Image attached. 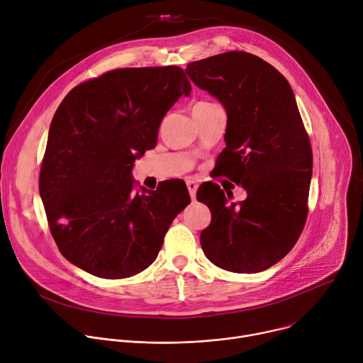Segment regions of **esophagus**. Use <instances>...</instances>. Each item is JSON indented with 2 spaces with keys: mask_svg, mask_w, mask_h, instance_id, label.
Here are the masks:
<instances>
[{
  "mask_svg": "<svg viewBox=\"0 0 363 363\" xmlns=\"http://www.w3.org/2000/svg\"><path fill=\"white\" fill-rule=\"evenodd\" d=\"M186 186H188V191H189L191 198L195 199V196H196V189H198V184H196L195 181L188 179V181H186Z\"/></svg>",
  "mask_w": 363,
  "mask_h": 363,
  "instance_id": "1",
  "label": "esophagus"
}]
</instances>
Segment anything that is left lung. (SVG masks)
Masks as SVG:
<instances>
[{
  "label": "left lung",
  "mask_w": 363,
  "mask_h": 363,
  "mask_svg": "<svg viewBox=\"0 0 363 363\" xmlns=\"http://www.w3.org/2000/svg\"><path fill=\"white\" fill-rule=\"evenodd\" d=\"M185 73L224 106L227 146L218 171L247 191L244 201L228 203L217 184L214 203L211 188L198 189L211 211L201 247L220 269L267 270L293 248L307 218L313 155L293 90L277 69L245 51L192 62Z\"/></svg>",
  "instance_id": "obj_1"
}]
</instances>
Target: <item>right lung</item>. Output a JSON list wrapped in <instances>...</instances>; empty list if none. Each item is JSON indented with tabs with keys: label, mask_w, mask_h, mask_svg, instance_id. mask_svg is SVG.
<instances>
[{
	"label": "right lung",
	"mask_w": 363,
	"mask_h": 363,
	"mask_svg": "<svg viewBox=\"0 0 363 363\" xmlns=\"http://www.w3.org/2000/svg\"><path fill=\"white\" fill-rule=\"evenodd\" d=\"M191 83L177 66L118 69L76 86L51 121L40 195L60 252L100 279L147 269L174 218L191 202L185 184L133 194L135 160Z\"/></svg>",
	"instance_id": "right-lung-1"
}]
</instances>
